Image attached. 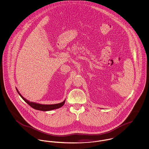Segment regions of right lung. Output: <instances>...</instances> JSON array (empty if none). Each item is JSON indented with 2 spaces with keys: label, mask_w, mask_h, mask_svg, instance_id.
Listing matches in <instances>:
<instances>
[{
  "label": "right lung",
  "mask_w": 149,
  "mask_h": 149,
  "mask_svg": "<svg viewBox=\"0 0 149 149\" xmlns=\"http://www.w3.org/2000/svg\"><path fill=\"white\" fill-rule=\"evenodd\" d=\"M17 89V92L18 93L19 95L22 97V98L29 105H30L31 107H33L35 110H40V111H50L52 110H55L56 109H59L60 107H61L62 106H63V104L65 103V100L60 103H58V104H39V103H34L32 102H30L28 100L25 99L18 91Z\"/></svg>",
  "instance_id": "right-lung-1"
}]
</instances>
